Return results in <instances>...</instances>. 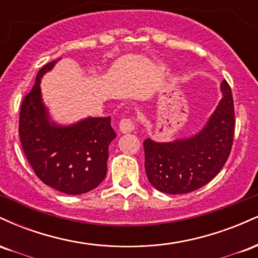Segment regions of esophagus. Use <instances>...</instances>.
Returning <instances> with one entry per match:
<instances>
[{
    "label": "esophagus",
    "mask_w": 258,
    "mask_h": 258,
    "mask_svg": "<svg viewBox=\"0 0 258 258\" xmlns=\"http://www.w3.org/2000/svg\"><path fill=\"white\" fill-rule=\"evenodd\" d=\"M120 131L122 133H130L135 130V121L131 117H126L120 121Z\"/></svg>",
    "instance_id": "1"
}]
</instances>
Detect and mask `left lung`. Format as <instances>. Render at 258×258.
Segmentation results:
<instances>
[{
	"label": "left lung",
	"mask_w": 258,
	"mask_h": 258,
	"mask_svg": "<svg viewBox=\"0 0 258 258\" xmlns=\"http://www.w3.org/2000/svg\"><path fill=\"white\" fill-rule=\"evenodd\" d=\"M221 91L217 108L197 135L167 143L144 141L146 172L158 190L190 193L207 184L226 164L233 146L235 115L232 90L226 80Z\"/></svg>",
	"instance_id": "1"
}]
</instances>
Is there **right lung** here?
I'll return each mask as SVG.
<instances>
[{"instance_id": "right-lung-1", "label": "right lung", "mask_w": 258, "mask_h": 258, "mask_svg": "<svg viewBox=\"0 0 258 258\" xmlns=\"http://www.w3.org/2000/svg\"><path fill=\"white\" fill-rule=\"evenodd\" d=\"M57 60L41 68L23 99L19 137L29 164L44 184L65 194H84L105 178L108 147L116 133L110 117H87L69 126L49 121L40 82Z\"/></svg>"}]
</instances>
